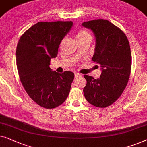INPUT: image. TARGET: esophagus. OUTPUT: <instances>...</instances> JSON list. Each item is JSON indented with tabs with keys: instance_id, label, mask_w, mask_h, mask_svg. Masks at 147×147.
Segmentation results:
<instances>
[{
	"instance_id": "34e87169",
	"label": "esophagus",
	"mask_w": 147,
	"mask_h": 147,
	"mask_svg": "<svg viewBox=\"0 0 147 147\" xmlns=\"http://www.w3.org/2000/svg\"><path fill=\"white\" fill-rule=\"evenodd\" d=\"M80 76H81V75H80V74L75 73V78H78V77H80Z\"/></svg>"
}]
</instances>
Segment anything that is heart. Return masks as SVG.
Instances as JSON below:
<instances>
[{"mask_svg": "<svg viewBox=\"0 0 147 147\" xmlns=\"http://www.w3.org/2000/svg\"><path fill=\"white\" fill-rule=\"evenodd\" d=\"M76 39L78 41H81V40H84L88 38H91V35L88 31L84 29H80L77 31L76 34Z\"/></svg>", "mask_w": 147, "mask_h": 147, "instance_id": "heart-1", "label": "heart"}]
</instances>
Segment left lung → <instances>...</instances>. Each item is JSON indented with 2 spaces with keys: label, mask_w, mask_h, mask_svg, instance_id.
Wrapping results in <instances>:
<instances>
[{
  "label": "left lung",
  "mask_w": 147,
  "mask_h": 147,
  "mask_svg": "<svg viewBox=\"0 0 147 147\" xmlns=\"http://www.w3.org/2000/svg\"><path fill=\"white\" fill-rule=\"evenodd\" d=\"M82 26L94 34L96 44L92 60L102 67L98 79L84 75L87 81L84 96L95 107H107L119 98L130 77L132 59L129 40L119 28L109 20H93L84 22Z\"/></svg>",
  "instance_id": "1"
}]
</instances>
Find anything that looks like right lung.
I'll return each mask as SVG.
<instances>
[{"instance_id": "right-lung-1", "label": "right lung", "mask_w": 147, "mask_h": 147, "mask_svg": "<svg viewBox=\"0 0 147 147\" xmlns=\"http://www.w3.org/2000/svg\"><path fill=\"white\" fill-rule=\"evenodd\" d=\"M71 21L39 22L21 36L16 47V65L20 82L29 97L46 109L58 107L68 96L74 79L71 71L59 74L50 67Z\"/></svg>"}]
</instances>
